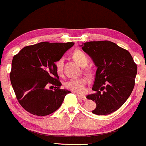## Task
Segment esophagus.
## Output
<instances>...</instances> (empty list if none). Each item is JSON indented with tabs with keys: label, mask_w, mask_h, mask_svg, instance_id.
I'll return each mask as SVG.
<instances>
[{
	"label": "esophagus",
	"mask_w": 146,
	"mask_h": 146,
	"mask_svg": "<svg viewBox=\"0 0 146 146\" xmlns=\"http://www.w3.org/2000/svg\"><path fill=\"white\" fill-rule=\"evenodd\" d=\"M77 96H78V98H79L80 99H82V100L83 101H86L87 100V98H86V97L85 96H80V95H76Z\"/></svg>",
	"instance_id": "34e87169"
}]
</instances>
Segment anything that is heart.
Returning a JSON list of instances; mask_svg holds the SVG:
<instances>
[{"instance_id":"heart-1","label":"heart","mask_w":146,"mask_h":146,"mask_svg":"<svg viewBox=\"0 0 146 146\" xmlns=\"http://www.w3.org/2000/svg\"><path fill=\"white\" fill-rule=\"evenodd\" d=\"M72 57L74 60L81 66H86L89 62V58L87 54L82 50H75L72 54ZM63 61H64L63 58H61L55 62L56 71L58 75H61L62 73ZM86 71L88 74L92 73V70L88 67L86 68ZM88 83V81L87 78L84 77L71 78L65 82L64 86L66 89L72 91V92L82 94V93L85 92Z\"/></svg>"}]
</instances>
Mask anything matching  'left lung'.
<instances>
[{
	"mask_svg": "<svg viewBox=\"0 0 146 146\" xmlns=\"http://www.w3.org/2000/svg\"><path fill=\"white\" fill-rule=\"evenodd\" d=\"M98 66L92 90L86 96L96 102L92 113L109 115L119 109L128 98L135 85L137 64L127 50L110 41H90L82 45Z\"/></svg>",
	"mask_w": 146,
	"mask_h": 146,
	"instance_id": "8db88e82",
	"label": "left lung"
}]
</instances>
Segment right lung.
I'll list each match as a JSON object with an SVG mask.
<instances>
[{
    "label": "right lung",
    "mask_w": 146,
    "mask_h": 146,
    "mask_svg": "<svg viewBox=\"0 0 146 146\" xmlns=\"http://www.w3.org/2000/svg\"><path fill=\"white\" fill-rule=\"evenodd\" d=\"M74 45L73 42H41L26 46L14 56L10 82L17 100L28 113L39 117L50 115L70 93L60 88L55 62ZM49 84L56 86L54 90H48Z\"/></svg>",
    "instance_id": "add662e5"
}]
</instances>
